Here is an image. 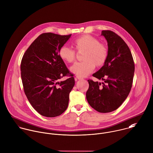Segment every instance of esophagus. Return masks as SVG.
<instances>
[{
  "label": "esophagus",
  "instance_id": "34e87169",
  "mask_svg": "<svg viewBox=\"0 0 153 153\" xmlns=\"http://www.w3.org/2000/svg\"><path fill=\"white\" fill-rule=\"evenodd\" d=\"M76 78L77 80H82V79H83V77H80V76H77L76 77Z\"/></svg>",
  "mask_w": 153,
  "mask_h": 153
}]
</instances>
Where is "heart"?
Masks as SVG:
<instances>
[{
	"label": "heart",
	"instance_id": "obj_1",
	"mask_svg": "<svg viewBox=\"0 0 153 153\" xmlns=\"http://www.w3.org/2000/svg\"><path fill=\"white\" fill-rule=\"evenodd\" d=\"M74 45L78 52H83L84 61L73 65L70 70L80 77H85L94 70L95 64L97 67L104 64L107 59L108 50L105 45L99 43V40L91 35L81 36L74 42ZM61 60L67 62L76 60V52L70 48L62 46L59 53Z\"/></svg>",
	"mask_w": 153,
	"mask_h": 153
}]
</instances>
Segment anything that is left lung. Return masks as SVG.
Listing matches in <instances>:
<instances>
[{"mask_svg": "<svg viewBox=\"0 0 153 153\" xmlns=\"http://www.w3.org/2000/svg\"><path fill=\"white\" fill-rule=\"evenodd\" d=\"M101 35L107 41L108 55L104 65L93 76L104 82L88 80L89 88L86 96L93 109L108 113L117 109L128 97L135 66L128 46L119 35L108 30L102 31Z\"/></svg>", "mask_w": 153, "mask_h": 153, "instance_id": "1", "label": "left lung"}]
</instances>
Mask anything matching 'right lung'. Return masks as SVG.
I'll return each mask as SVG.
<instances>
[{
    "label": "right lung",
    "mask_w": 153,
    "mask_h": 153,
    "mask_svg": "<svg viewBox=\"0 0 153 153\" xmlns=\"http://www.w3.org/2000/svg\"><path fill=\"white\" fill-rule=\"evenodd\" d=\"M71 35L42 33L22 57L21 71L24 92L32 107L44 117L59 116L68 107L75 81L59 53ZM68 75V79L59 82Z\"/></svg>",
    "instance_id": "1"
}]
</instances>
